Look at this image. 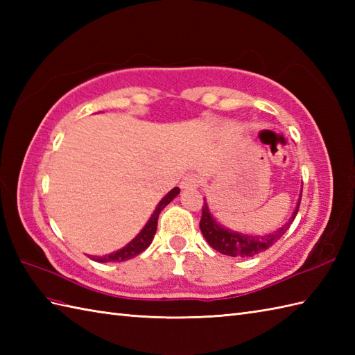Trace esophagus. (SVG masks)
Segmentation results:
<instances>
[{
	"label": "esophagus",
	"mask_w": 355,
	"mask_h": 355,
	"mask_svg": "<svg viewBox=\"0 0 355 355\" xmlns=\"http://www.w3.org/2000/svg\"><path fill=\"white\" fill-rule=\"evenodd\" d=\"M201 184V177L197 175V173H187V175L183 177L182 183H180V187L182 189H195Z\"/></svg>",
	"instance_id": "34e87169"
}]
</instances>
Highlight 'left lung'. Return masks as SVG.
<instances>
[{
    "mask_svg": "<svg viewBox=\"0 0 355 355\" xmlns=\"http://www.w3.org/2000/svg\"><path fill=\"white\" fill-rule=\"evenodd\" d=\"M300 197H302V191H300ZM300 205V198L297 200L296 209L291 214L290 220L286 221L281 229L276 232L267 233V235H247V233L235 232L229 227H224L215 220V216L210 212L207 206V201L205 198V206H202V215L200 221V229L202 236L206 238L209 245L215 248L216 252L223 254L233 256V258H250L258 253L266 252L267 248L273 245L277 239H281L284 233L290 229L291 223L297 215Z\"/></svg>",
    "mask_w": 355,
    "mask_h": 355,
    "instance_id": "8db88e82",
    "label": "left lung"
}]
</instances>
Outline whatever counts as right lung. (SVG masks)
<instances>
[{
  "label": "right lung",
  "mask_w": 355,
  "mask_h": 355,
  "mask_svg": "<svg viewBox=\"0 0 355 355\" xmlns=\"http://www.w3.org/2000/svg\"><path fill=\"white\" fill-rule=\"evenodd\" d=\"M180 193L178 187H173L172 191H169L168 193L164 195V197L158 202L155 210L150 215V218L148 220V223L145 224V227H143L137 236H135L131 243H128L125 247L120 248L117 252H112L110 254H105V256H89V258L97 261V262H122V261H128V259H132L134 256L140 254L143 250H146V248L150 245L154 239V235L157 232V223H158V215H160L162 210L169 205V202L177 197Z\"/></svg>",
  "instance_id": "add662e5"
}]
</instances>
